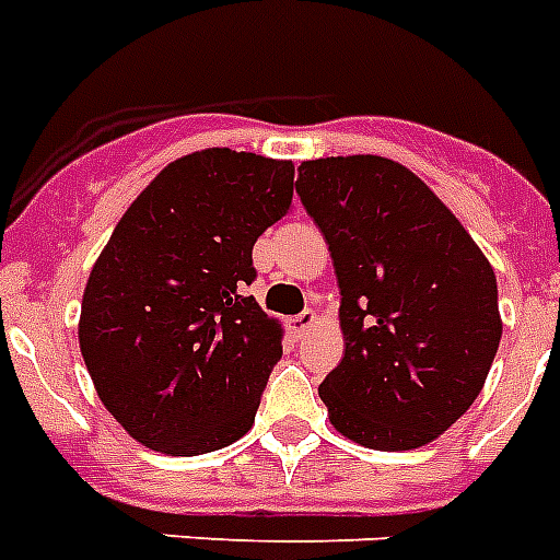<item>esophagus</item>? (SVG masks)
Here are the masks:
<instances>
[{"label": "esophagus", "instance_id": "obj_1", "mask_svg": "<svg viewBox=\"0 0 560 560\" xmlns=\"http://www.w3.org/2000/svg\"><path fill=\"white\" fill-rule=\"evenodd\" d=\"M316 313L313 310H304V313H299V316L290 318V330L295 332V336H304V332H310L313 327H316Z\"/></svg>", "mask_w": 560, "mask_h": 560}]
</instances>
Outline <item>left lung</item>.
Segmentation results:
<instances>
[{
  "mask_svg": "<svg viewBox=\"0 0 560 560\" xmlns=\"http://www.w3.org/2000/svg\"><path fill=\"white\" fill-rule=\"evenodd\" d=\"M295 192L330 244L345 359L318 387L341 435L416 450L469 410L501 341L490 261L447 205L384 156L302 162Z\"/></svg>",
  "mask_w": 560,
  "mask_h": 560,
  "instance_id": "1",
  "label": "left lung"
}]
</instances>
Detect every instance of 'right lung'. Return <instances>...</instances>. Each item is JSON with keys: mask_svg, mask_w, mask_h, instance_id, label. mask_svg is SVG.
<instances>
[{"mask_svg": "<svg viewBox=\"0 0 560 560\" xmlns=\"http://www.w3.org/2000/svg\"><path fill=\"white\" fill-rule=\"evenodd\" d=\"M293 201V162L208 148L171 162L121 215L82 295L79 347L139 444L201 455L256 421L281 324L244 288L253 244Z\"/></svg>", "mask_w": 560, "mask_h": 560, "instance_id": "add662e5", "label": "right lung"}]
</instances>
